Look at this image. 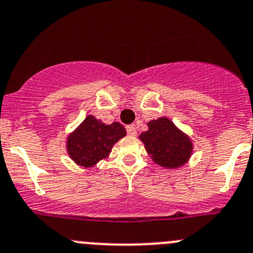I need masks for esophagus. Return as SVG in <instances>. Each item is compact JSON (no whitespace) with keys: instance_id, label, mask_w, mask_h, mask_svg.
<instances>
[{"instance_id":"esophagus-1","label":"esophagus","mask_w":253,"mask_h":253,"mask_svg":"<svg viewBox=\"0 0 253 253\" xmlns=\"http://www.w3.org/2000/svg\"><path fill=\"white\" fill-rule=\"evenodd\" d=\"M126 129H127V133H128L129 136H136L137 134L136 127H134L133 125H131V126H127Z\"/></svg>"}]
</instances>
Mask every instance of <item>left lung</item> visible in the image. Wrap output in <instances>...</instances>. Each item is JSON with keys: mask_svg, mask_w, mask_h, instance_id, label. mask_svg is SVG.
<instances>
[{"mask_svg": "<svg viewBox=\"0 0 253 253\" xmlns=\"http://www.w3.org/2000/svg\"><path fill=\"white\" fill-rule=\"evenodd\" d=\"M139 139L152 159L164 168H178L192 156L190 138L167 117L149 121L148 131L142 132Z\"/></svg>", "mask_w": 253, "mask_h": 253, "instance_id": "8db88e82", "label": "left lung"}]
</instances>
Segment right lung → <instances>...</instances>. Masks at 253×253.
I'll use <instances>...</instances> for the list:
<instances>
[{
	"label": "right lung",
	"instance_id": "1",
	"mask_svg": "<svg viewBox=\"0 0 253 253\" xmlns=\"http://www.w3.org/2000/svg\"><path fill=\"white\" fill-rule=\"evenodd\" d=\"M125 136L126 129L119 122L105 125L94 116H87L68 137V154L77 164L89 168L109 157L112 146Z\"/></svg>",
	"mask_w": 253,
	"mask_h": 253
}]
</instances>
